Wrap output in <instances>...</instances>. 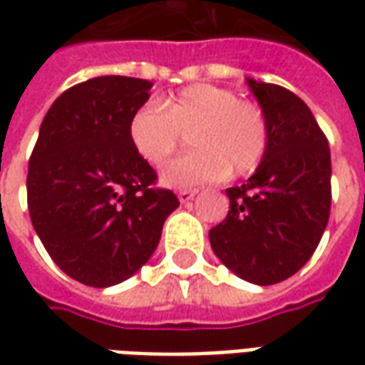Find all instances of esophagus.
Wrapping results in <instances>:
<instances>
[{"label":"esophagus","mask_w":365,"mask_h":365,"mask_svg":"<svg viewBox=\"0 0 365 365\" xmlns=\"http://www.w3.org/2000/svg\"><path fill=\"white\" fill-rule=\"evenodd\" d=\"M195 193H197V190H180L178 191V197H180L182 203H187V201L195 197Z\"/></svg>","instance_id":"esophagus-1"}]
</instances>
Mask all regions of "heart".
<instances>
[{"mask_svg":"<svg viewBox=\"0 0 365 365\" xmlns=\"http://www.w3.org/2000/svg\"><path fill=\"white\" fill-rule=\"evenodd\" d=\"M190 133L193 150L162 170L170 187H193L232 174L248 175L260 166L269 127L260 105L238 99L229 88L193 83L156 105L140 107L128 123V138L150 166H162Z\"/></svg>","mask_w":365,"mask_h":365,"instance_id":"b5f03b06","label":"heart"}]
</instances>
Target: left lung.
Listing matches in <instances>:
<instances>
[{"label": "left lung", "instance_id": "obj_1", "mask_svg": "<svg viewBox=\"0 0 365 365\" xmlns=\"http://www.w3.org/2000/svg\"><path fill=\"white\" fill-rule=\"evenodd\" d=\"M269 143L248 182L229 187L227 217L209 230L219 260L256 285L287 279L313 256L330 215V148L307 103L282 86L246 80Z\"/></svg>", "mask_w": 365, "mask_h": 365}]
</instances>
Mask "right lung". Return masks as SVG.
Returning a JSON list of instances; mask_svg holds the SVG:
<instances>
[{"label": "right lung", "mask_w": 365, "mask_h": 365, "mask_svg": "<svg viewBox=\"0 0 365 365\" xmlns=\"http://www.w3.org/2000/svg\"><path fill=\"white\" fill-rule=\"evenodd\" d=\"M150 88L127 76L76 83L44 115L29 158L33 227L56 266L83 285L109 287L143 268L180 205L128 138Z\"/></svg>", "instance_id": "1"}]
</instances>
